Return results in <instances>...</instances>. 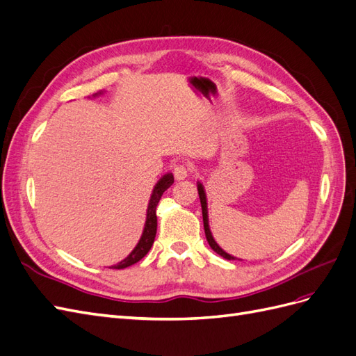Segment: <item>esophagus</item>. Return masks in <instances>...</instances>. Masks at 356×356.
I'll return each instance as SVG.
<instances>
[{
	"mask_svg": "<svg viewBox=\"0 0 356 356\" xmlns=\"http://www.w3.org/2000/svg\"><path fill=\"white\" fill-rule=\"evenodd\" d=\"M190 174V168L187 165H175L174 166V177L175 179L181 181V179H186Z\"/></svg>",
	"mask_w": 356,
	"mask_h": 356,
	"instance_id": "esophagus-1",
	"label": "esophagus"
}]
</instances>
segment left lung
<instances>
[{
    "label": "left lung",
    "mask_w": 356,
    "mask_h": 356,
    "mask_svg": "<svg viewBox=\"0 0 356 356\" xmlns=\"http://www.w3.org/2000/svg\"><path fill=\"white\" fill-rule=\"evenodd\" d=\"M197 191H199V199H200V204H202V215H203V227H204V234H207V241L209 243V246L212 250L217 252L218 255H221L225 260H238V258L227 254L225 251H222L221 248L218 246V243L215 242V239L212 238V233L209 229V222H208V203H207V193H204V188L202 186V182H197Z\"/></svg>",
    "instance_id": "left-lung-1"
}]
</instances>
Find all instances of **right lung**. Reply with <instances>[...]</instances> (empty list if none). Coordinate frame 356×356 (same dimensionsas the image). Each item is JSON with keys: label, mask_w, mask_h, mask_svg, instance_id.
<instances>
[{"label": "right lung", "mask_w": 356, "mask_h": 356, "mask_svg": "<svg viewBox=\"0 0 356 356\" xmlns=\"http://www.w3.org/2000/svg\"><path fill=\"white\" fill-rule=\"evenodd\" d=\"M96 95H98V93H96ZM172 184H174V175H172V174H166L159 179V182L154 186V190L152 193V197H149V202H148L147 220H145V225H144V232H143L141 239H139L138 245L134 248V251L129 254L124 258V260H122L120 263H117L111 268H124V267L132 266V264H135V263L141 260V258H144L147 255V252L152 250V246L154 243V238H156V232H157V215H156L157 203L161 199V195H163V193Z\"/></svg>", "instance_id": "1"}]
</instances>
